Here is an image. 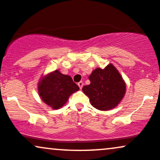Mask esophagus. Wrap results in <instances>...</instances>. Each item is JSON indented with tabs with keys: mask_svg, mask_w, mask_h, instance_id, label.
Returning a JSON list of instances; mask_svg holds the SVG:
<instances>
[{
	"mask_svg": "<svg viewBox=\"0 0 160 160\" xmlns=\"http://www.w3.org/2000/svg\"><path fill=\"white\" fill-rule=\"evenodd\" d=\"M78 87H79L80 89L82 90V87H83V85H84V83L82 82H78Z\"/></svg>",
	"mask_w": 160,
	"mask_h": 160,
	"instance_id": "obj_1",
	"label": "esophagus"
}]
</instances>
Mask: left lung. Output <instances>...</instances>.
<instances>
[{"mask_svg":"<svg viewBox=\"0 0 160 160\" xmlns=\"http://www.w3.org/2000/svg\"><path fill=\"white\" fill-rule=\"evenodd\" d=\"M91 84L82 88L91 104L97 109L108 111L121 102L126 93V83L119 71L112 63L104 69H95L89 76Z\"/></svg>","mask_w":160,"mask_h":160,"instance_id":"left-lung-1","label":"left lung"}]
</instances>
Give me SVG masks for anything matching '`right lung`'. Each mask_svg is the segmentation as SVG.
Here are the masks:
<instances>
[{"label": "right lung", "instance_id": "add662e5", "mask_svg": "<svg viewBox=\"0 0 160 160\" xmlns=\"http://www.w3.org/2000/svg\"><path fill=\"white\" fill-rule=\"evenodd\" d=\"M37 88L42 102L55 110L64 106L69 96L79 90L70 76L62 74L59 70L42 76Z\"/></svg>", "mask_w": 160, "mask_h": 160}]
</instances>
